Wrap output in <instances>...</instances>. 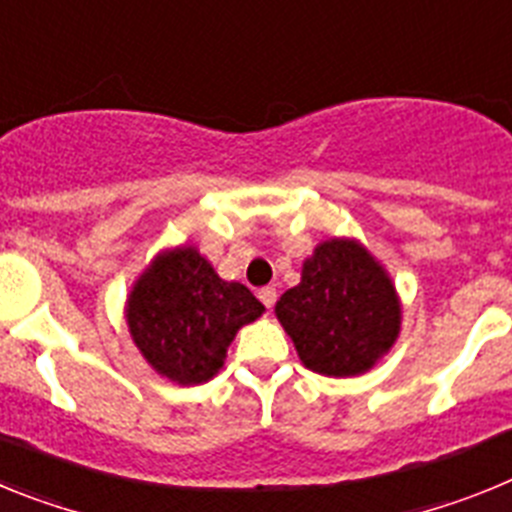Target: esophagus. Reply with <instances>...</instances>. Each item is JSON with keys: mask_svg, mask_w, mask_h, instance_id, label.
Returning <instances> with one entry per match:
<instances>
[{"mask_svg": "<svg viewBox=\"0 0 512 512\" xmlns=\"http://www.w3.org/2000/svg\"><path fill=\"white\" fill-rule=\"evenodd\" d=\"M259 300L264 302L266 307H274V302H277V289H274V287L259 289Z\"/></svg>", "mask_w": 512, "mask_h": 512, "instance_id": "obj_1", "label": "esophagus"}]
</instances>
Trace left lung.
<instances>
[{"mask_svg": "<svg viewBox=\"0 0 512 512\" xmlns=\"http://www.w3.org/2000/svg\"><path fill=\"white\" fill-rule=\"evenodd\" d=\"M277 320L302 364L323 377H359L390 354L402 302L390 271L356 238L330 235L302 261L300 284L279 297Z\"/></svg>", "mask_w": 512, "mask_h": 512, "instance_id": "obj_1", "label": "left lung"}]
</instances>
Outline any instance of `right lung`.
<instances>
[{"label": "right lung", "mask_w": 512, "mask_h": 512, "mask_svg": "<svg viewBox=\"0 0 512 512\" xmlns=\"http://www.w3.org/2000/svg\"><path fill=\"white\" fill-rule=\"evenodd\" d=\"M261 315L264 305L251 289L225 282L189 243L153 256L125 300V323L140 356L182 387L210 382L235 333Z\"/></svg>", "instance_id": "add662e5"}]
</instances>
